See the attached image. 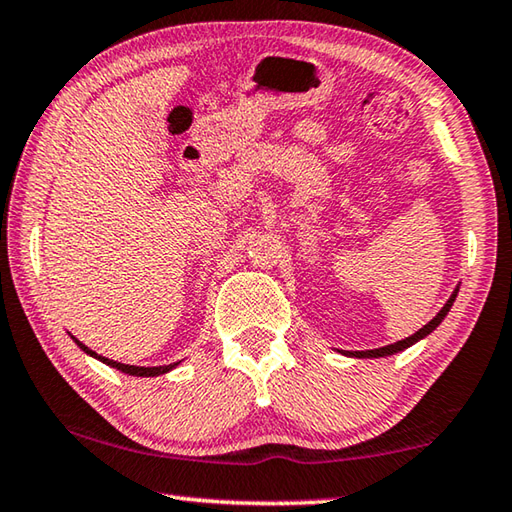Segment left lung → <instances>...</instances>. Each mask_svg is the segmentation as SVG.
<instances>
[{"label": "left lung", "mask_w": 512, "mask_h": 512, "mask_svg": "<svg viewBox=\"0 0 512 512\" xmlns=\"http://www.w3.org/2000/svg\"><path fill=\"white\" fill-rule=\"evenodd\" d=\"M454 299H456V290H454V294L450 299H447V303L445 306L441 308V312H438V315L429 321V324H425L423 328L418 330V333H414L411 337H407V339H402V342H396V344H389V346H382V348H373V351H353V353H346V355H351V357H384V355H393V353H398V351H405V348H409L411 344H416L418 339H423V337H427L429 333H432V330L441 324V321L445 319V315L447 312H450V308H452V303H454Z\"/></svg>", "instance_id": "obj_1"}]
</instances>
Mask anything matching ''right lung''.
<instances>
[{"mask_svg": "<svg viewBox=\"0 0 512 512\" xmlns=\"http://www.w3.org/2000/svg\"><path fill=\"white\" fill-rule=\"evenodd\" d=\"M74 339H76V337H74ZM76 344H78L80 348H83V351H85L87 355L96 357V360H101L103 364L112 366V369H119V371L128 373V375H137V378H155V375H161V373H168V371H173L175 366L179 364V362H173V364H168V366H132V364H121V362L107 360V357H103V355H96L94 351H89V348H87L85 344H80L78 339H76Z\"/></svg>", "mask_w": 512, "mask_h": 512, "instance_id": "right-lung-1", "label": "right lung"}]
</instances>
